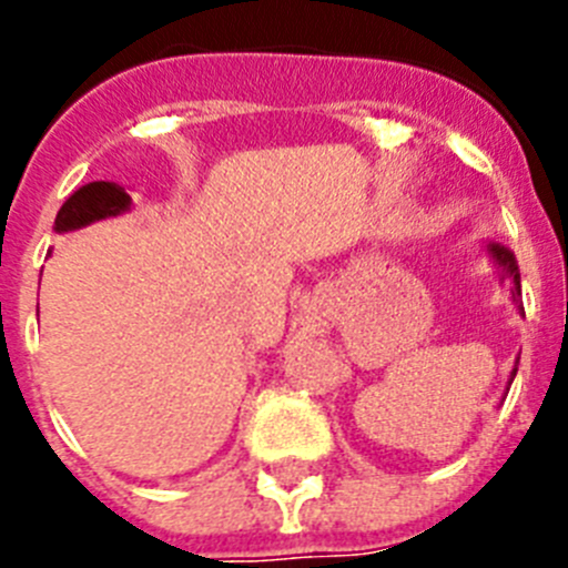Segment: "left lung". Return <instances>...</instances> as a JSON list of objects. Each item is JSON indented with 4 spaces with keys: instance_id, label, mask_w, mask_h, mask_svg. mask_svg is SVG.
Returning a JSON list of instances; mask_svg holds the SVG:
<instances>
[{
    "instance_id": "8db88e82",
    "label": "left lung",
    "mask_w": 568,
    "mask_h": 568,
    "mask_svg": "<svg viewBox=\"0 0 568 568\" xmlns=\"http://www.w3.org/2000/svg\"><path fill=\"white\" fill-rule=\"evenodd\" d=\"M487 252H490L493 263L499 266L501 280H507V285H510L513 302H516V305H518V311H524L521 308V274H518L516 254H513L510 248L499 246V243H490V246H487ZM516 369H518V364H516ZM516 369H513V378H516ZM513 378H510V384H513Z\"/></svg>"
}]
</instances>
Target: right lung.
I'll return each mask as SVG.
<instances>
[{
	"instance_id": "obj_1",
	"label": "right lung",
	"mask_w": 568,
	"mask_h": 568,
	"mask_svg": "<svg viewBox=\"0 0 568 568\" xmlns=\"http://www.w3.org/2000/svg\"><path fill=\"white\" fill-rule=\"evenodd\" d=\"M131 210V195L114 182H89L69 195L55 215V232H72Z\"/></svg>"
}]
</instances>
